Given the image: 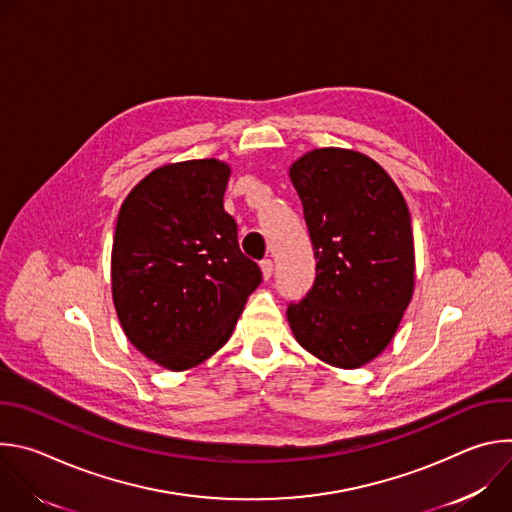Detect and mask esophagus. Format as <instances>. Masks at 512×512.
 I'll return each instance as SVG.
<instances>
[{"mask_svg": "<svg viewBox=\"0 0 512 512\" xmlns=\"http://www.w3.org/2000/svg\"><path fill=\"white\" fill-rule=\"evenodd\" d=\"M261 273H263V279L271 277V273H273V261L271 259L261 261Z\"/></svg>", "mask_w": 512, "mask_h": 512, "instance_id": "esophagus-1", "label": "esophagus"}]
</instances>
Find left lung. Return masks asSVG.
<instances>
[{"mask_svg":"<svg viewBox=\"0 0 512 512\" xmlns=\"http://www.w3.org/2000/svg\"><path fill=\"white\" fill-rule=\"evenodd\" d=\"M316 263L312 289L287 306L296 340L356 369L393 340L413 296L411 214L391 176L352 150L308 152L289 168Z\"/></svg>","mask_w":512,"mask_h":512,"instance_id":"8db88e82","label":"left lung"}]
</instances>
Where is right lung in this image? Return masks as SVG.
<instances>
[{
	"mask_svg": "<svg viewBox=\"0 0 512 512\" xmlns=\"http://www.w3.org/2000/svg\"><path fill=\"white\" fill-rule=\"evenodd\" d=\"M218 160L162 166L121 204L113 304L129 342L170 371L196 367L233 334L261 269L239 249Z\"/></svg>",
	"mask_w": 512,
	"mask_h": 512,
	"instance_id": "obj_1",
	"label": "right lung"
}]
</instances>
